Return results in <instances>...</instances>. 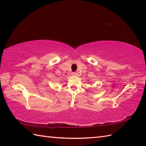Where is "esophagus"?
Masks as SVG:
<instances>
[{"instance_id":"1","label":"esophagus","mask_w":146,"mask_h":146,"mask_svg":"<svg viewBox=\"0 0 146 146\" xmlns=\"http://www.w3.org/2000/svg\"><path fill=\"white\" fill-rule=\"evenodd\" d=\"M72 75H76V73H75V72H73V73H72Z\"/></svg>"}]
</instances>
